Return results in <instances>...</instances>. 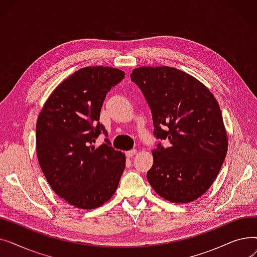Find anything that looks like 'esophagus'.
Returning a JSON list of instances; mask_svg holds the SVG:
<instances>
[{
    "label": "esophagus",
    "mask_w": 257,
    "mask_h": 257,
    "mask_svg": "<svg viewBox=\"0 0 257 257\" xmlns=\"http://www.w3.org/2000/svg\"><path fill=\"white\" fill-rule=\"evenodd\" d=\"M138 153V150H136V149H133V150H130V151H127L126 152V156L128 157V158H131L133 155H136Z\"/></svg>",
    "instance_id": "34e87169"
}]
</instances>
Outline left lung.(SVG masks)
I'll return each mask as SVG.
<instances>
[{"label": "left lung", "instance_id": "obj_1", "mask_svg": "<svg viewBox=\"0 0 257 257\" xmlns=\"http://www.w3.org/2000/svg\"><path fill=\"white\" fill-rule=\"evenodd\" d=\"M136 83L151 108L154 136L169 140L152 151L147 179L164 199L187 203L211 186L227 154L228 141L220 106L193 76L169 66L133 70Z\"/></svg>", "mask_w": 257, "mask_h": 257}]
</instances>
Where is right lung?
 I'll use <instances>...</instances> for the list:
<instances>
[{
  "label": "right lung",
  "instance_id": "obj_1",
  "mask_svg": "<svg viewBox=\"0 0 257 257\" xmlns=\"http://www.w3.org/2000/svg\"><path fill=\"white\" fill-rule=\"evenodd\" d=\"M125 73L109 66L83 67L54 90L36 124L38 163L52 190L82 209L101 206L115 193L126 158L101 133L100 112L106 93Z\"/></svg>",
  "mask_w": 257,
  "mask_h": 257
}]
</instances>
